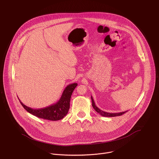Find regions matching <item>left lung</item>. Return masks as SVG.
I'll return each instance as SVG.
<instances>
[{"label":"left lung","mask_w":159,"mask_h":159,"mask_svg":"<svg viewBox=\"0 0 159 159\" xmlns=\"http://www.w3.org/2000/svg\"><path fill=\"white\" fill-rule=\"evenodd\" d=\"M91 100H92V106L93 107V108L95 109V111L99 113V114L102 116H104V117H115V116H121L122 115H123L124 113L128 111H123V112H116V113H111V112H105V111H102L101 109H100L99 107H98L96 104H95V102H94V101L93 98V97L91 96Z\"/></svg>","instance_id":"left-lung-1"}]
</instances>
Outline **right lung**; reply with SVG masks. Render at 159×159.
Segmentation results:
<instances>
[{
	"mask_svg": "<svg viewBox=\"0 0 159 159\" xmlns=\"http://www.w3.org/2000/svg\"><path fill=\"white\" fill-rule=\"evenodd\" d=\"M77 85V83L68 85L64 89L62 95L58 102L44 108L33 109L25 105L19 99V100L21 105L30 114L44 120L58 121L63 119L69 112L71 96Z\"/></svg>",
	"mask_w": 159,
	"mask_h": 159,
	"instance_id": "1",
	"label": "right lung"
}]
</instances>
